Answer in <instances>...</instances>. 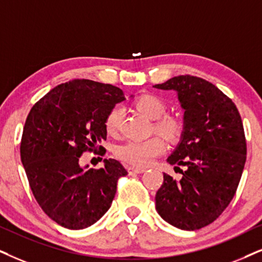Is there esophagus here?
Returning <instances> with one entry per match:
<instances>
[{
	"label": "esophagus",
	"mask_w": 262,
	"mask_h": 262,
	"mask_svg": "<svg viewBox=\"0 0 262 262\" xmlns=\"http://www.w3.org/2000/svg\"><path fill=\"white\" fill-rule=\"evenodd\" d=\"M145 170L146 169H144V168H137V167H129L128 168L129 174H141V173H144Z\"/></svg>",
	"instance_id": "obj_1"
}]
</instances>
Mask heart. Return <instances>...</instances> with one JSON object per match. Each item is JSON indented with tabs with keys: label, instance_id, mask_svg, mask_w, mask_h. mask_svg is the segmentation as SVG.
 Instances as JSON below:
<instances>
[{
	"label": "heart",
	"instance_id": "1",
	"mask_svg": "<svg viewBox=\"0 0 262 262\" xmlns=\"http://www.w3.org/2000/svg\"><path fill=\"white\" fill-rule=\"evenodd\" d=\"M135 107L148 118L155 121V129L169 140H177L184 130V123L180 118L173 115H165L167 104L163 99L154 94H144L135 100ZM123 120V107L115 105L105 117V129L108 134L116 135L120 132ZM164 141L154 137L147 140H129L116 148V155L122 161L144 168L150 165L158 156L163 154Z\"/></svg>",
	"mask_w": 262,
	"mask_h": 262
}]
</instances>
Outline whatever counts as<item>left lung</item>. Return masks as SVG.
Instances as JSON below:
<instances>
[{
	"label": "left lung",
	"instance_id": "8db88e82",
	"mask_svg": "<svg viewBox=\"0 0 262 262\" xmlns=\"http://www.w3.org/2000/svg\"><path fill=\"white\" fill-rule=\"evenodd\" d=\"M155 88L177 91L184 108V133L168 162L180 180L163 173L156 209L173 226L194 231L223 214L236 194L247 160V141L234 102L213 83L177 76Z\"/></svg>",
	"mask_w": 262,
	"mask_h": 262
}]
</instances>
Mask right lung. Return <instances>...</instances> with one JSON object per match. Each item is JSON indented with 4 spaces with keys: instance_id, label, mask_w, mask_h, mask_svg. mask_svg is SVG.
Listing matches in <instances>:
<instances>
[{
    "instance_id": "add662e5",
    "label": "right lung",
    "mask_w": 262,
    "mask_h": 262,
    "mask_svg": "<svg viewBox=\"0 0 262 262\" xmlns=\"http://www.w3.org/2000/svg\"><path fill=\"white\" fill-rule=\"evenodd\" d=\"M123 92L112 84L74 79L39 99L26 118L20 157L30 188L42 210L69 230L91 226L111 207L117 181L128 171L116 160L83 169L84 152L104 156L105 117Z\"/></svg>"
}]
</instances>
